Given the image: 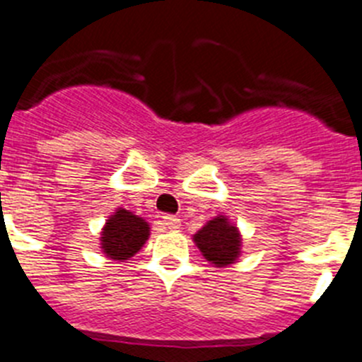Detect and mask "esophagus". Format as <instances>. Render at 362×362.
Instances as JSON below:
<instances>
[{"instance_id":"esophagus-1","label":"esophagus","mask_w":362,"mask_h":362,"mask_svg":"<svg viewBox=\"0 0 362 362\" xmlns=\"http://www.w3.org/2000/svg\"><path fill=\"white\" fill-rule=\"evenodd\" d=\"M162 223H164L165 229H180V218L175 216V214H164V216H162Z\"/></svg>"}]
</instances>
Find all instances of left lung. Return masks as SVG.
<instances>
[{
	"instance_id": "left-lung-1",
	"label": "left lung",
	"mask_w": 362,
	"mask_h": 362,
	"mask_svg": "<svg viewBox=\"0 0 362 362\" xmlns=\"http://www.w3.org/2000/svg\"><path fill=\"white\" fill-rule=\"evenodd\" d=\"M194 243L204 254V258L216 267H227L234 263L242 252V236L234 223L226 216L209 220L193 236Z\"/></svg>"
}]
</instances>
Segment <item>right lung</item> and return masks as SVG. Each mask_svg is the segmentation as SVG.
<instances>
[{"instance_id": "right-lung-1", "label": "right lung", "mask_w": 362, "mask_h": 362, "mask_svg": "<svg viewBox=\"0 0 362 362\" xmlns=\"http://www.w3.org/2000/svg\"><path fill=\"white\" fill-rule=\"evenodd\" d=\"M149 238L148 221L122 207L106 220L100 233V249L112 259H128L135 256Z\"/></svg>"}]
</instances>
